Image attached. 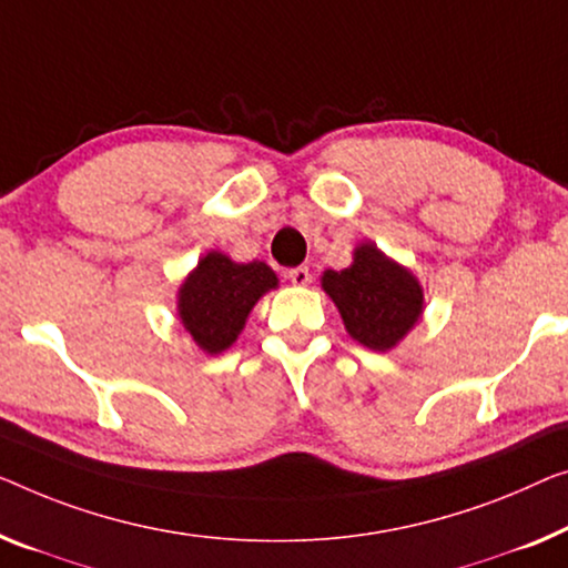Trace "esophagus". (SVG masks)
<instances>
[{"instance_id": "1", "label": "esophagus", "mask_w": 568, "mask_h": 568, "mask_svg": "<svg viewBox=\"0 0 568 568\" xmlns=\"http://www.w3.org/2000/svg\"><path fill=\"white\" fill-rule=\"evenodd\" d=\"M287 281H291L293 285H308L311 283V273H308V267H293V270H287Z\"/></svg>"}]
</instances>
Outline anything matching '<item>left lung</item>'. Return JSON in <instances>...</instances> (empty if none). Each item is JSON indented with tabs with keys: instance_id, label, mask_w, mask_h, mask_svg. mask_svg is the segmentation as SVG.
<instances>
[{
	"instance_id": "1",
	"label": "left lung",
	"mask_w": 568,
	"mask_h": 568,
	"mask_svg": "<svg viewBox=\"0 0 568 568\" xmlns=\"http://www.w3.org/2000/svg\"><path fill=\"white\" fill-rule=\"evenodd\" d=\"M321 287L336 303L349 336L375 352L393 349L423 313L418 277L372 242L354 250L349 267L326 270Z\"/></svg>"
}]
</instances>
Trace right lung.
Here are the masks:
<instances>
[{
  "label": "right lung",
  "instance_id": "add662e5",
  "mask_svg": "<svg viewBox=\"0 0 568 568\" xmlns=\"http://www.w3.org/2000/svg\"><path fill=\"white\" fill-rule=\"evenodd\" d=\"M277 275L265 262H234L224 252H209L178 287V316L199 349L219 354L236 342L250 311Z\"/></svg>",
  "mask_w": 568,
  "mask_h": 568
}]
</instances>
